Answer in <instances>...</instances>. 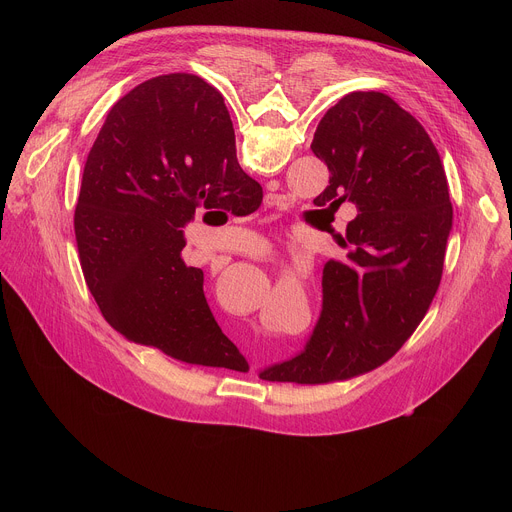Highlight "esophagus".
I'll return each instance as SVG.
<instances>
[{"label":"esophagus","mask_w":512,"mask_h":512,"mask_svg":"<svg viewBox=\"0 0 512 512\" xmlns=\"http://www.w3.org/2000/svg\"><path fill=\"white\" fill-rule=\"evenodd\" d=\"M277 200H279V198H277V196H271V198H269V204H271V206H275V204H279V202H277Z\"/></svg>","instance_id":"obj_1"}]
</instances>
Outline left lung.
<instances>
[{
    "mask_svg": "<svg viewBox=\"0 0 512 512\" xmlns=\"http://www.w3.org/2000/svg\"><path fill=\"white\" fill-rule=\"evenodd\" d=\"M192 77V125L233 131L223 95ZM312 152L330 186L314 204L356 206L344 259L322 273V310L304 350L259 371L265 381L320 385L373 371L423 320L444 271L452 229L446 172L421 123L391 97L356 91L326 111Z\"/></svg>",
    "mask_w": 512,
    "mask_h": 512,
    "instance_id": "8db88e82",
    "label": "left lung"
}]
</instances>
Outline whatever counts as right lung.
Listing matches in <instances>:
<instances>
[{"label": "right lung", "mask_w": 512, "mask_h": 512, "mask_svg": "<svg viewBox=\"0 0 512 512\" xmlns=\"http://www.w3.org/2000/svg\"><path fill=\"white\" fill-rule=\"evenodd\" d=\"M259 182L237 160L235 131L192 125V77L145 81L119 99L87 158L75 208L83 275L103 318L125 338L168 356L249 369L186 265L184 227L198 208L251 214Z\"/></svg>", "instance_id": "add662e5"}]
</instances>
